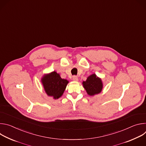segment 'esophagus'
<instances>
[{
	"label": "esophagus",
	"mask_w": 146,
	"mask_h": 146,
	"mask_svg": "<svg viewBox=\"0 0 146 146\" xmlns=\"http://www.w3.org/2000/svg\"><path fill=\"white\" fill-rule=\"evenodd\" d=\"M73 80L75 81H78V77L76 76H73Z\"/></svg>",
	"instance_id": "esophagus-1"
}]
</instances>
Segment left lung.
<instances>
[{
    "label": "left lung",
    "mask_w": 146,
    "mask_h": 146,
    "mask_svg": "<svg viewBox=\"0 0 146 146\" xmlns=\"http://www.w3.org/2000/svg\"><path fill=\"white\" fill-rule=\"evenodd\" d=\"M82 84L87 94L91 96L99 94L103 88L101 79L95 74L90 76L86 81H83Z\"/></svg>",
    "instance_id": "1"
}]
</instances>
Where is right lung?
I'll return each mask as SVG.
<instances>
[{
    "instance_id": "right-lung-1",
    "label": "right lung",
    "mask_w": 146,
    "mask_h": 146,
    "mask_svg": "<svg viewBox=\"0 0 146 146\" xmlns=\"http://www.w3.org/2000/svg\"><path fill=\"white\" fill-rule=\"evenodd\" d=\"M41 80L47 94L55 99H58L64 94L69 82L68 80L62 79L56 72L45 75Z\"/></svg>"
}]
</instances>
